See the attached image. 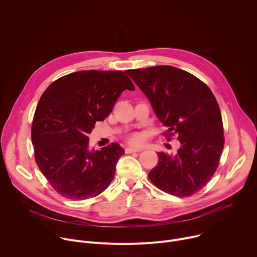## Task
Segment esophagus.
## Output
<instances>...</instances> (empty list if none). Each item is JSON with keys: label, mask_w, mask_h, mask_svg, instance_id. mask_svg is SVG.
<instances>
[{"label": "esophagus", "mask_w": 257, "mask_h": 257, "mask_svg": "<svg viewBox=\"0 0 257 257\" xmlns=\"http://www.w3.org/2000/svg\"><path fill=\"white\" fill-rule=\"evenodd\" d=\"M142 151L141 149H138V148H127L125 149V153L126 154H131V153H135V152H140Z\"/></svg>", "instance_id": "34e87169"}]
</instances>
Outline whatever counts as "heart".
Here are the masks:
<instances>
[{
  "label": "heart",
  "mask_w": 257,
  "mask_h": 257,
  "mask_svg": "<svg viewBox=\"0 0 257 257\" xmlns=\"http://www.w3.org/2000/svg\"><path fill=\"white\" fill-rule=\"evenodd\" d=\"M127 141L130 144H141L143 141V136L140 133H132L127 137Z\"/></svg>",
  "instance_id": "1"
}]
</instances>
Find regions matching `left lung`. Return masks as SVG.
I'll list each match as a JSON object with an SVG mask.
<instances>
[{
  "mask_svg": "<svg viewBox=\"0 0 257 257\" xmlns=\"http://www.w3.org/2000/svg\"><path fill=\"white\" fill-rule=\"evenodd\" d=\"M149 98L167 137L178 136L175 156L159 153L149 177L161 190L191 196L207 184L224 149V128L218 103L208 86L173 66L125 71ZM170 140V138H168Z\"/></svg>",
  "mask_w": 257,
  "mask_h": 257,
  "instance_id": "1",
  "label": "left lung"
}]
</instances>
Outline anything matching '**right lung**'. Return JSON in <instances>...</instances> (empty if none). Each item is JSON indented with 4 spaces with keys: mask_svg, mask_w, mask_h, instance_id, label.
Listing matches in <instances>:
<instances>
[{
    "mask_svg": "<svg viewBox=\"0 0 257 257\" xmlns=\"http://www.w3.org/2000/svg\"><path fill=\"white\" fill-rule=\"evenodd\" d=\"M125 89L135 90L122 71H78L54 81L36 106L31 140L34 158L52 187L68 199L100 194L112 182L118 143L90 151L88 134L103 121Z\"/></svg>",
    "mask_w": 257,
    "mask_h": 257,
    "instance_id": "obj_1",
    "label": "right lung"
}]
</instances>
